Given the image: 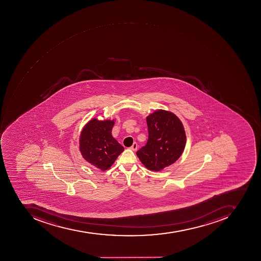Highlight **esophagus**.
Segmentation results:
<instances>
[{
  "instance_id": "34e87169",
  "label": "esophagus",
  "mask_w": 261,
  "mask_h": 261,
  "mask_svg": "<svg viewBox=\"0 0 261 261\" xmlns=\"http://www.w3.org/2000/svg\"><path fill=\"white\" fill-rule=\"evenodd\" d=\"M137 147H138V145H137V143H134V144L132 145V147H130V149L133 150V151H136L137 150Z\"/></svg>"
}]
</instances>
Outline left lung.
Returning <instances> with one entry per match:
<instances>
[{
	"label": "left lung",
	"mask_w": 261,
	"mask_h": 261,
	"mask_svg": "<svg viewBox=\"0 0 261 261\" xmlns=\"http://www.w3.org/2000/svg\"><path fill=\"white\" fill-rule=\"evenodd\" d=\"M148 140L137 151L140 162L150 171H162L176 162L185 148L184 124L172 112L155 110L146 117Z\"/></svg>",
	"instance_id": "8db88e82"
}]
</instances>
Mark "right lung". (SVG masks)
<instances>
[{"mask_svg": "<svg viewBox=\"0 0 261 261\" xmlns=\"http://www.w3.org/2000/svg\"><path fill=\"white\" fill-rule=\"evenodd\" d=\"M115 120L93 118L85 124L80 137V151L87 162L101 171L110 169L124 147L112 136Z\"/></svg>", "mask_w": 261, "mask_h": 261, "instance_id": "add662e5", "label": "right lung"}]
</instances>
